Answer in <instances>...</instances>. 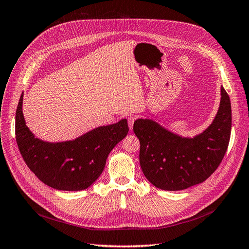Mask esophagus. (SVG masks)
I'll list each match as a JSON object with an SVG mask.
<instances>
[{
  "mask_svg": "<svg viewBox=\"0 0 249 249\" xmlns=\"http://www.w3.org/2000/svg\"><path fill=\"white\" fill-rule=\"evenodd\" d=\"M127 121H128V126H129V129H132L133 123H134V121H136V117H134V116H129L128 118H127Z\"/></svg>",
  "mask_w": 249,
  "mask_h": 249,
  "instance_id": "34e87169",
  "label": "esophagus"
}]
</instances>
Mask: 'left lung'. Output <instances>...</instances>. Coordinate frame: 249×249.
I'll return each instance as SVG.
<instances>
[{
    "label": "left lung",
    "mask_w": 249,
    "mask_h": 249,
    "mask_svg": "<svg viewBox=\"0 0 249 249\" xmlns=\"http://www.w3.org/2000/svg\"><path fill=\"white\" fill-rule=\"evenodd\" d=\"M231 130V100L221 87L217 116L193 139L176 136L154 121L139 119L133 132L140 140V164L154 187L178 191L201 183L216 171L227 150Z\"/></svg>",
    "instance_id": "1"
}]
</instances>
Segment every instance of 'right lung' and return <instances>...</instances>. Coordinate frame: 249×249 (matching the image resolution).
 Wrapping results in <instances>:
<instances>
[{
    "instance_id": "1",
    "label": "right lung",
    "mask_w": 249,
    "mask_h": 249,
    "mask_svg": "<svg viewBox=\"0 0 249 249\" xmlns=\"http://www.w3.org/2000/svg\"><path fill=\"white\" fill-rule=\"evenodd\" d=\"M23 94L16 113V139L26 165L47 186L62 191L88 189L101 175L109 152L128 133L127 120L101 126L74 141L47 143L25 124Z\"/></svg>"
}]
</instances>
